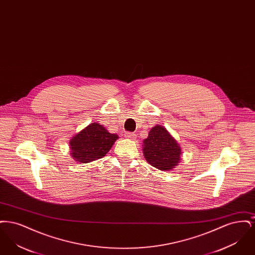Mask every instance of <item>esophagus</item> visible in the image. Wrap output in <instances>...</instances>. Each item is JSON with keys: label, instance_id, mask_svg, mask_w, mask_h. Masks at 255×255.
Returning a JSON list of instances; mask_svg holds the SVG:
<instances>
[{"label": "esophagus", "instance_id": "obj_1", "mask_svg": "<svg viewBox=\"0 0 255 255\" xmlns=\"http://www.w3.org/2000/svg\"><path fill=\"white\" fill-rule=\"evenodd\" d=\"M125 137H126V138H129V139H135L136 135H135V133L126 132V133H125Z\"/></svg>", "mask_w": 255, "mask_h": 255}]
</instances>
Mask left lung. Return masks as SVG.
<instances>
[{"label":"left lung","instance_id":"8db88e82","mask_svg":"<svg viewBox=\"0 0 255 255\" xmlns=\"http://www.w3.org/2000/svg\"><path fill=\"white\" fill-rule=\"evenodd\" d=\"M143 155L146 160L157 169L175 168L180 162L182 155L181 146L168 131L160 125H156L143 140Z\"/></svg>","mask_w":255,"mask_h":255}]
</instances>
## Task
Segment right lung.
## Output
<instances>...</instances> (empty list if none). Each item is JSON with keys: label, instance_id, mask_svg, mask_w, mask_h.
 I'll return each instance as SVG.
<instances>
[{"label": "right lung", "instance_id": "1", "mask_svg": "<svg viewBox=\"0 0 255 255\" xmlns=\"http://www.w3.org/2000/svg\"><path fill=\"white\" fill-rule=\"evenodd\" d=\"M118 138V134L109 133L102 125L91 123L71 139V155L81 163L91 162L104 157Z\"/></svg>", "mask_w": 255, "mask_h": 255}]
</instances>
